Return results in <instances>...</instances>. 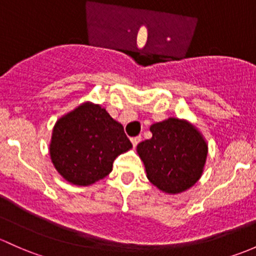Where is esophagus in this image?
Returning a JSON list of instances; mask_svg holds the SVG:
<instances>
[{
    "mask_svg": "<svg viewBox=\"0 0 256 256\" xmlns=\"http://www.w3.org/2000/svg\"><path fill=\"white\" fill-rule=\"evenodd\" d=\"M140 142H141V136H136V137H132V138H131V144H132L134 147H136Z\"/></svg>",
    "mask_w": 256,
    "mask_h": 256,
    "instance_id": "obj_1",
    "label": "esophagus"
}]
</instances>
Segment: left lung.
I'll return each mask as SVG.
<instances>
[{
    "mask_svg": "<svg viewBox=\"0 0 256 256\" xmlns=\"http://www.w3.org/2000/svg\"><path fill=\"white\" fill-rule=\"evenodd\" d=\"M152 137L137 144L147 179L162 192L176 195L198 182L205 169L208 144L195 125L168 119L150 125Z\"/></svg>",
    "mask_w": 256,
    "mask_h": 256,
    "instance_id": "left-lung-1",
    "label": "left lung"
}]
</instances>
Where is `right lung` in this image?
Wrapping results in <instances>:
<instances>
[{
    "instance_id": "right-lung-1",
    "label": "right lung",
    "mask_w": 256,
    "mask_h": 256,
    "mask_svg": "<svg viewBox=\"0 0 256 256\" xmlns=\"http://www.w3.org/2000/svg\"><path fill=\"white\" fill-rule=\"evenodd\" d=\"M131 148L122 125L106 108L84 102L56 121L49 152L54 166L66 182L90 186L109 176L115 158Z\"/></svg>"
}]
</instances>
